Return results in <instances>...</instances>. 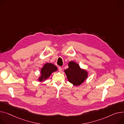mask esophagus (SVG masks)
<instances>
[{"label": "esophagus", "mask_w": 124, "mask_h": 124, "mask_svg": "<svg viewBox=\"0 0 124 124\" xmlns=\"http://www.w3.org/2000/svg\"><path fill=\"white\" fill-rule=\"evenodd\" d=\"M58 69H59V72H61L62 71V68L61 67H59L58 68Z\"/></svg>", "instance_id": "34e87169"}]
</instances>
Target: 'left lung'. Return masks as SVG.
Segmentation results:
<instances>
[{"mask_svg": "<svg viewBox=\"0 0 124 124\" xmlns=\"http://www.w3.org/2000/svg\"><path fill=\"white\" fill-rule=\"evenodd\" d=\"M68 68L64 70L68 80L74 86H79L88 77V72L81 69L78 63L70 61Z\"/></svg>", "mask_w": 124, "mask_h": 124, "instance_id": "1", "label": "left lung"}]
</instances>
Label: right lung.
<instances>
[{"mask_svg": "<svg viewBox=\"0 0 124 124\" xmlns=\"http://www.w3.org/2000/svg\"><path fill=\"white\" fill-rule=\"evenodd\" d=\"M57 70V67L54 64L50 63H47L44 65L41 69V75L38 80L40 82L44 81L48 79L51 74Z\"/></svg>", "mask_w": 124, "mask_h": 124, "instance_id": "obj_1", "label": "right lung"}]
</instances>
